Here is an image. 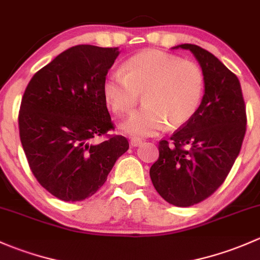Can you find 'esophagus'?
<instances>
[{"mask_svg":"<svg viewBox=\"0 0 260 260\" xmlns=\"http://www.w3.org/2000/svg\"><path fill=\"white\" fill-rule=\"evenodd\" d=\"M141 143H143V140H141L140 138H131L130 139V145L131 146H139Z\"/></svg>","mask_w":260,"mask_h":260,"instance_id":"1","label":"esophagus"}]
</instances>
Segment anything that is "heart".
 <instances>
[{
    "label": "heart",
    "mask_w": 260,
    "mask_h": 260,
    "mask_svg": "<svg viewBox=\"0 0 260 260\" xmlns=\"http://www.w3.org/2000/svg\"><path fill=\"white\" fill-rule=\"evenodd\" d=\"M122 71L106 76L103 91L117 115L133 112L144 95L145 106L131 115L122 126L129 134L154 135L168 124L176 129L188 124L199 109L204 75L191 61L148 50L125 61Z\"/></svg>",
    "instance_id": "obj_1"
}]
</instances>
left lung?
Masks as SVG:
<instances>
[{"label": "left lung", "instance_id": "1", "mask_svg": "<svg viewBox=\"0 0 260 260\" xmlns=\"http://www.w3.org/2000/svg\"><path fill=\"white\" fill-rule=\"evenodd\" d=\"M191 51L202 66L205 93L188 124L159 141V159L150 168L152 185L175 207H191L209 198L228 176L247 130L240 82L213 53L197 45Z\"/></svg>", "mask_w": 260, "mask_h": 260}]
</instances>
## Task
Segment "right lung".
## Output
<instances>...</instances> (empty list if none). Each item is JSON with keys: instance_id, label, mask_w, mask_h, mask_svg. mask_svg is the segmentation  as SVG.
Masks as SVG:
<instances>
[{"instance_id": "obj_1", "label": "right lung", "mask_w": 260, "mask_h": 260, "mask_svg": "<svg viewBox=\"0 0 260 260\" xmlns=\"http://www.w3.org/2000/svg\"><path fill=\"white\" fill-rule=\"evenodd\" d=\"M117 56V47H70L32 76L21 100L18 129L30 169L63 202L95 194L129 149L125 136L109 134L115 125L103 91Z\"/></svg>"}]
</instances>
